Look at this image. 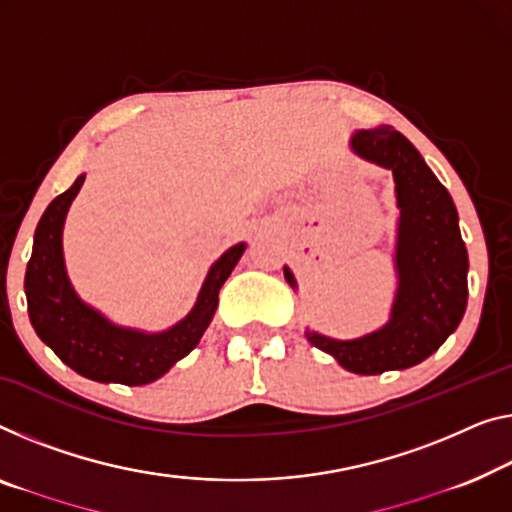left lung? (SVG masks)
Here are the masks:
<instances>
[{
    "label": "left lung",
    "mask_w": 512,
    "mask_h": 512,
    "mask_svg": "<svg viewBox=\"0 0 512 512\" xmlns=\"http://www.w3.org/2000/svg\"><path fill=\"white\" fill-rule=\"evenodd\" d=\"M358 156L393 170L400 207L398 264L400 287L391 322L358 340H331L308 333V340L356 375H381L425 361L451 335L467 310L469 257L457 211L421 154L391 126L358 131L352 137ZM289 285H296L285 269Z\"/></svg>",
    "instance_id": "left-lung-1"
}]
</instances>
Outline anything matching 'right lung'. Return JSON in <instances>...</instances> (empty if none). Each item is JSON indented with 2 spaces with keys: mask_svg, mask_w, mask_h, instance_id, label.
Segmentation results:
<instances>
[{
  "mask_svg": "<svg viewBox=\"0 0 512 512\" xmlns=\"http://www.w3.org/2000/svg\"><path fill=\"white\" fill-rule=\"evenodd\" d=\"M85 174L48 204L38 220L32 259L25 273L27 310L34 331L68 368L94 381L142 386L163 377L174 363L193 352L218 305V292L230 278L246 246L239 243L211 266L190 315L174 329L156 335L119 329L87 308L66 278L61 230Z\"/></svg>",
  "mask_w": 512,
  "mask_h": 512,
  "instance_id": "add662e5",
  "label": "right lung"
}]
</instances>
